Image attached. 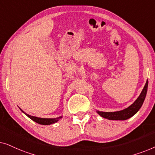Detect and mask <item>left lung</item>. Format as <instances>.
Masks as SVG:
<instances>
[{
	"label": "left lung",
	"mask_w": 155,
	"mask_h": 155,
	"mask_svg": "<svg viewBox=\"0 0 155 155\" xmlns=\"http://www.w3.org/2000/svg\"><path fill=\"white\" fill-rule=\"evenodd\" d=\"M147 87H148V80L144 86V88L142 90L140 94L137 97V99L131 104L130 107H128L126 109L120 110L118 111L114 112H104L97 111V113L99 114L101 117L107 118L109 120H127L128 118L132 117L134 116L139 109H140L142 105L145 101L146 94L147 92Z\"/></svg>",
	"instance_id": "8db88e82"
}]
</instances>
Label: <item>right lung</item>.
Instances as JSON below:
<instances>
[{"mask_svg": "<svg viewBox=\"0 0 155 155\" xmlns=\"http://www.w3.org/2000/svg\"><path fill=\"white\" fill-rule=\"evenodd\" d=\"M20 110L25 114V115H26L27 116H28V117L30 118V119L34 120V121L36 122V123H37V124H41V125H51V124H55V123L58 122V120H60L61 118H62V117H63V116H59V117H57V118H39V117H36V116L29 115V114L25 113V112L23 111L22 109H20Z\"/></svg>", "mask_w": 155, "mask_h": 155, "instance_id": "1", "label": "right lung"}]
</instances>
